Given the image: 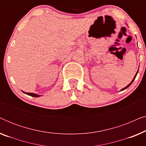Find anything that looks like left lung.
<instances>
[{"label":"left lung","mask_w":146,"mask_h":146,"mask_svg":"<svg viewBox=\"0 0 146 146\" xmlns=\"http://www.w3.org/2000/svg\"><path fill=\"white\" fill-rule=\"evenodd\" d=\"M137 73H138V70H137V72H136V74H135V75L134 76V77H133V80H131V82H130V83H129V84L127 86H125V88H122V89H121L120 91H123V90H125V89H126V88H128V87L129 86H130V85L131 84V83H132V82H133V80H135V77H136V76H137Z\"/></svg>","instance_id":"1"}]
</instances>
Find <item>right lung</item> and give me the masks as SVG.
Returning a JSON list of instances; mask_svg holds the SVG:
<instances>
[{"label": "right lung", "instance_id": "obj_1", "mask_svg": "<svg viewBox=\"0 0 146 146\" xmlns=\"http://www.w3.org/2000/svg\"><path fill=\"white\" fill-rule=\"evenodd\" d=\"M24 93L26 94L29 95V96H33V97H36V98H38V97H40V95H38L37 94H35V93H30V92H23Z\"/></svg>", "mask_w": 146, "mask_h": 146}]
</instances>
